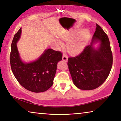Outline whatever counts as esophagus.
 <instances>
[{
    "label": "esophagus",
    "mask_w": 121,
    "mask_h": 121,
    "mask_svg": "<svg viewBox=\"0 0 121 121\" xmlns=\"http://www.w3.org/2000/svg\"><path fill=\"white\" fill-rule=\"evenodd\" d=\"M67 59H68V56L67 55H66L65 54H63V56H62V60H64L65 62H67Z\"/></svg>",
    "instance_id": "34e87169"
}]
</instances>
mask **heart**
Instances as JSON below:
<instances>
[{
	"label": "heart",
	"instance_id": "b5f03b06",
	"mask_svg": "<svg viewBox=\"0 0 121 121\" xmlns=\"http://www.w3.org/2000/svg\"><path fill=\"white\" fill-rule=\"evenodd\" d=\"M89 32L87 30H83L75 37L73 35H64L61 36L63 39L67 41L66 48L68 52L73 55H76L81 52L86 47L89 39ZM58 44H62L60 40H57Z\"/></svg>",
	"mask_w": 121,
	"mask_h": 121
}]
</instances>
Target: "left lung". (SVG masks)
Here are the masks:
<instances>
[{
	"label": "left lung",
	"instance_id": "left-lung-1",
	"mask_svg": "<svg viewBox=\"0 0 121 121\" xmlns=\"http://www.w3.org/2000/svg\"><path fill=\"white\" fill-rule=\"evenodd\" d=\"M96 41L101 42L98 50L92 46ZM91 42L79 55L68 58L67 65L74 84L82 90L95 89L101 86L109 75L113 63L109 39L98 24Z\"/></svg>",
	"mask_w": 121,
	"mask_h": 121
}]
</instances>
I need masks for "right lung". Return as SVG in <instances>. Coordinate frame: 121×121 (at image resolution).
<instances>
[{
	"label": "right lung",
	"mask_w": 121,
	"mask_h": 121,
	"mask_svg": "<svg viewBox=\"0 0 121 121\" xmlns=\"http://www.w3.org/2000/svg\"><path fill=\"white\" fill-rule=\"evenodd\" d=\"M21 32L20 28L11 43L10 61L12 72L25 89L35 93L43 92L53 84L57 64L62 60V54L60 51L48 49L37 60L28 64L23 63L20 59L16 46Z\"/></svg>",
	"instance_id": "right-lung-1"
}]
</instances>
